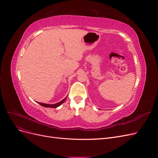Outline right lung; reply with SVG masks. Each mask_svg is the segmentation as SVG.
Returning a JSON list of instances; mask_svg holds the SVG:
<instances>
[{
    "instance_id": "1",
    "label": "right lung",
    "mask_w": 158,
    "mask_h": 158,
    "mask_svg": "<svg viewBox=\"0 0 158 158\" xmlns=\"http://www.w3.org/2000/svg\"><path fill=\"white\" fill-rule=\"evenodd\" d=\"M66 97L65 98H64L62 101L56 103H55V104H47V103H40V102H37V103H39L40 105H41V106L43 107H51V108H56V107H58L59 106H60L61 104H63L65 100L66 99Z\"/></svg>"
}]
</instances>
